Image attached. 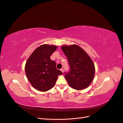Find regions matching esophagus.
<instances>
[{
	"instance_id": "esophagus-1",
	"label": "esophagus",
	"mask_w": 123,
	"mask_h": 123,
	"mask_svg": "<svg viewBox=\"0 0 123 123\" xmlns=\"http://www.w3.org/2000/svg\"><path fill=\"white\" fill-rule=\"evenodd\" d=\"M61 71L62 72H64V69H63V68H62V69H61Z\"/></svg>"
}]
</instances>
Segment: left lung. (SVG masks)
<instances>
[{"instance_id":"8db88e82","label":"left lung","mask_w":123,"mask_h":123,"mask_svg":"<svg viewBox=\"0 0 123 123\" xmlns=\"http://www.w3.org/2000/svg\"><path fill=\"white\" fill-rule=\"evenodd\" d=\"M62 49L67 57L70 70L65 77L71 87L82 90L90 85L94 77L95 66L91 58L76 44L62 46Z\"/></svg>"}]
</instances>
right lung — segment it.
Here are the masks:
<instances>
[{"mask_svg":"<svg viewBox=\"0 0 123 123\" xmlns=\"http://www.w3.org/2000/svg\"><path fill=\"white\" fill-rule=\"evenodd\" d=\"M57 46L44 44L31 54L25 63V72L32 86L38 91L49 90L55 85L62 72L56 68V64L50 59Z\"/></svg>","mask_w":123,"mask_h":123,"instance_id":"right-lung-1","label":"right lung"}]
</instances>
